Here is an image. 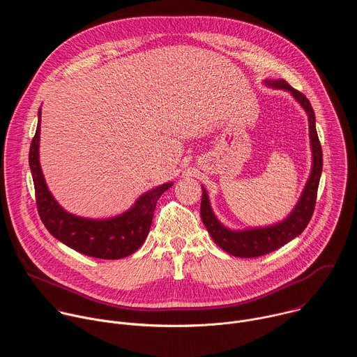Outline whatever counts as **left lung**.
Wrapping results in <instances>:
<instances>
[{
	"label": "left lung",
	"mask_w": 357,
	"mask_h": 357,
	"mask_svg": "<svg viewBox=\"0 0 357 357\" xmlns=\"http://www.w3.org/2000/svg\"><path fill=\"white\" fill-rule=\"evenodd\" d=\"M264 84L273 89H281L288 93L298 101L301 107L308 116L310 123V142L312 151V168L310 172V178L305 183V188L299 196V200L292 209V212L281 222L263 227H251L244 230H233L226 227L215 215L211 206L209 195L202 186V203H200V216L202 222L208 229L213 241L226 252L231 254L234 257L251 259L268 254L292 238L298 237L305 227L308 226L317 202V193L319 186V179L322 174V148L317 132L315 126V113L310 103V100L305 97L301 91L292 89L285 80H264Z\"/></svg>",
	"instance_id": "obj_1"
}]
</instances>
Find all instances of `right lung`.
I'll return each mask as SVG.
<instances>
[{"mask_svg": "<svg viewBox=\"0 0 357 357\" xmlns=\"http://www.w3.org/2000/svg\"><path fill=\"white\" fill-rule=\"evenodd\" d=\"M40 109L36 132L29 148V168L35 186L36 206L42 223L55 238L89 257L124 259L145 241L160 196L174 183L167 182L142 193L121 215L109 219L80 218L65 211L50 193L39 164Z\"/></svg>", "mask_w": 357, "mask_h": 357, "instance_id": "add662e5", "label": "right lung"}]
</instances>
